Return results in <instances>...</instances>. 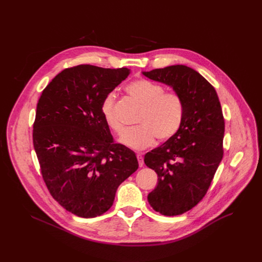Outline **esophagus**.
Instances as JSON below:
<instances>
[{"instance_id":"esophagus-1","label":"esophagus","mask_w":262,"mask_h":262,"mask_svg":"<svg viewBox=\"0 0 262 262\" xmlns=\"http://www.w3.org/2000/svg\"><path fill=\"white\" fill-rule=\"evenodd\" d=\"M137 159H138V162H139V166L143 167L144 166V159H143L142 154H138L137 155Z\"/></svg>"}]
</instances>
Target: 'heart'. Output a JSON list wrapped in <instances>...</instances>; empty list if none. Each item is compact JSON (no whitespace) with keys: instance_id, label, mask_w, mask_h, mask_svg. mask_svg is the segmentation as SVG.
<instances>
[{"instance_id":"1","label":"heart","mask_w":262,"mask_h":262,"mask_svg":"<svg viewBox=\"0 0 262 262\" xmlns=\"http://www.w3.org/2000/svg\"><path fill=\"white\" fill-rule=\"evenodd\" d=\"M127 93L143 105L138 119L140 125L128 128L120 143L142 150L159 140L171 138L179 128L183 117V102L175 92H164V88L147 79H139L126 86ZM101 113L106 124L121 134L123 127L115 115V94L108 93L101 104Z\"/></svg>"}]
</instances>
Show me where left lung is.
Returning <instances> with one entry per match:
<instances>
[{"instance_id":"1","label":"left lung","mask_w":262,"mask_h":262,"mask_svg":"<svg viewBox=\"0 0 262 262\" xmlns=\"http://www.w3.org/2000/svg\"><path fill=\"white\" fill-rule=\"evenodd\" d=\"M142 73L170 86L183 102L178 130L144 158L159 177L148 194L149 204L164 215H178L202 200L223 159L221 103L214 88L191 67L172 65Z\"/></svg>"}]
</instances>
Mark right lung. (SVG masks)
I'll return each instance as SVG.
<instances>
[{"label": "right lung", "mask_w": 262, "mask_h": 262, "mask_svg": "<svg viewBox=\"0 0 262 262\" xmlns=\"http://www.w3.org/2000/svg\"><path fill=\"white\" fill-rule=\"evenodd\" d=\"M130 69L78 65L52 80L37 103L33 144L53 198L67 211L95 217L113 205L118 186L139 167L115 144L101 113L104 97Z\"/></svg>", "instance_id": "right-lung-1"}]
</instances>
